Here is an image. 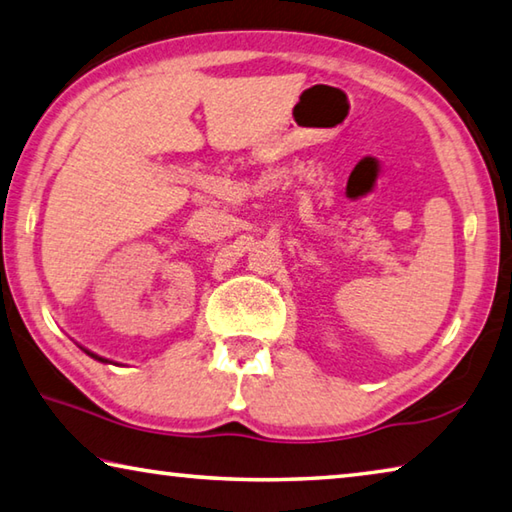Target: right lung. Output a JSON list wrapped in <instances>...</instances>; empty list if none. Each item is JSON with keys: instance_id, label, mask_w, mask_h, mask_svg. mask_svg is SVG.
I'll return each mask as SVG.
<instances>
[{"instance_id": "right-lung-1", "label": "right lung", "mask_w": 512, "mask_h": 512, "mask_svg": "<svg viewBox=\"0 0 512 512\" xmlns=\"http://www.w3.org/2000/svg\"><path fill=\"white\" fill-rule=\"evenodd\" d=\"M81 350H83L85 354H90V357H92V359H97V361H101V363H110L108 359H103V357H99V354H94V352H90V350H85V348H81Z\"/></svg>"}]
</instances>
